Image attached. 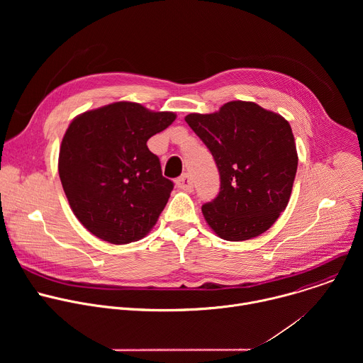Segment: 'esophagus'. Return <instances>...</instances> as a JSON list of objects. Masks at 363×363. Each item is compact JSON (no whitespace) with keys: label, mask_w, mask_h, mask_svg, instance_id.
<instances>
[{"label":"esophagus","mask_w":363,"mask_h":363,"mask_svg":"<svg viewBox=\"0 0 363 363\" xmlns=\"http://www.w3.org/2000/svg\"><path fill=\"white\" fill-rule=\"evenodd\" d=\"M177 186H178L179 189H182V191H188V192H191V191L194 189V184H192V178H191V175L184 174L182 177H179V178L177 179Z\"/></svg>","instance_id":"34e87169"}]
</instances>
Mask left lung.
<instances>
[{
	"mask_svg": "<svg viewBox=\"0 0 363 363\" xmlns=\"http://www.w3.org/2000/svg\"><path fill=\"white\" fill-rule=\"evenodd\" d=\"M185 122L213 153L220 192L202 205L213 231L227 241L266 233L286 210L297 150L289 122L252 101H228L216 113Z\"/></svg>",
	"mask_w": 363,
	"mask_h": 363,
	"instance_id": "1",
	"label": "left lung"
}]
</instances>
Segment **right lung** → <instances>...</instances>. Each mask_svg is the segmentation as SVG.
Returning <instances> with one entry per match:
<instances>
[{
    "label": "right lung",
    "mask_w": 363,
    "mask_h": 363,
    "mask_svg": "<svg viewBox=\"0 0 363 363\" xmlns=\"http://www.w3.org/2000/svg\"><path fill=\"white\" fill-rule=\"evenodd\" d=\"M177 115L150 112L139 103L116 101L77 116L59 155V175L77 220L97 238L128 244L157 224L174 182L147 139Z\"/></svg>",
    "instance_id": "obj_1"
}]
</instances>
